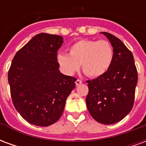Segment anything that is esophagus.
Returning <instances> with one entry per match:
<instances>
[{
    "mask_svg": "<svg viewBox=\"0 0 146 146\" xmlns=\"http://www.w3.org/2000/svg\"><path fill=\"white\" fill-rule=\"evenodd\" d=\"M82 80H76V85L78 86V85H80L81 84H82Z\"/></svg>",
    "mask_w": 146,
    "mask_h": 146,
    "instance_id": "obj_1",
    "label": "esophagus"
}]
</instances>
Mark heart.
I'll list each match as a JSON object with an SVG mask.
<instances>
[{
    "label": "heart",
    "mask_w": 146,
    "mask_h": 146,
    "mask_svg": "<svg viewBox=\"0 0 146 146\" xmlns=\"http://www.w3.org/2000/svg\"><path fill=\"white\" fill-rule=\"evenodd\" d=\"M113 58V48L106 40H81L70 48V54L58 53L56 60L66 75H73L80 69L88 76L97 77L110 68Z\"/></svg>",
    "instance_id": "b5f03b06"
}]
</instances>
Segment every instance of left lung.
Returning a JSON list of instances; mask_svg holds the SVG:
<instances>
[{"mask_svg":"<svg viewBox=\"0 0 146 146\" xmlns=\"http://www.w3.org/2000/svg\"><path fill=\"white\" fill-rule=\"evenodd\" d=\"M113 48L109 70L96 79L88 80L86 104L94 119L103 124L120 121L128 114L135 101L138 73L133 54L119 39L101 32Z\"/></svg>","mask_w":146,"mask_h":146,"instance_id":"obj_1","label":"left lung"}]
</instances>
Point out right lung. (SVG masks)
Returning <instances> with one entry per match:
<instances>
[{
  "instance_id": "add662e5",
  "label": "right lung",
  "mask_w": 146,
  "mask_h": 146,
  "mask_svg": "<svg viewBox=\"0 0 146 146\" xmlns=\"http://www.w3.org/2000/svg\"><path fill=\"white\" fill-rule=\"evenodd\" d=\"M63 37L41 33L15 55L8 74L13 104L27 122L47 127L58 121L76 79L58 70Z\"/></svg>"
}]
</instances>
